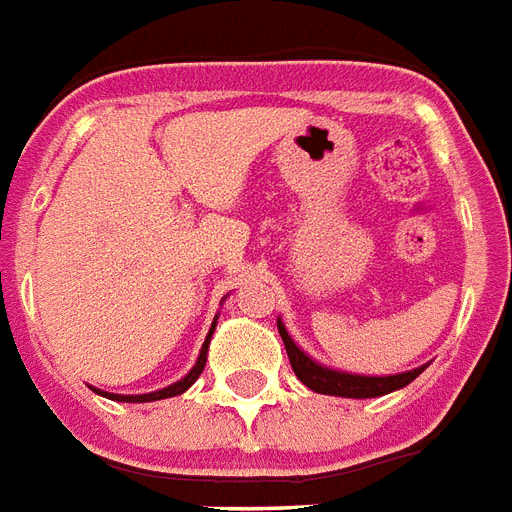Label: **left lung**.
I'll use <instances>...</instances> for the list:
<instances>
[{"label":"left lung","instance_id":"1","mask_svg":"<svg viewBox=\"0 0 512 512\" xmlns=\"http://www.w3.org/2000/svg\"><path fill=\"white\" fill-rule=\"evenodd\" d=\"M277 330H280V338L285 343V351H288L290 367L296 372V378L304 383L306 388H312L317 394L327 396H346V399H372V396L391 394V391H399L407 383L418 378L423 367H415V370L399 372V375H383V378H372V375H351V372L330 370V367H322L320 362H314L309 354L298 349L293 338L288 335L282 320H277Z\"/></svg>","mask_w":512,"mask_h":512}]
</instances>
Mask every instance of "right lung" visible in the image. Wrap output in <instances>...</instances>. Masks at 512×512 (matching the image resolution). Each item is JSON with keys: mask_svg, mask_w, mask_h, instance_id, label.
<instances>
[{"mask_svg": "<svg viewBox=\"0 0 512 512\" xmlns=\"http://www.w3.org/2000/svg\"><path fill=\"white\" fill-rule=\"evenodd\" d=\"M216 320L219 317H214V325H211V330H208L206 335V343H203V349H200V357L198 362H195V367H192L190 372H187L185 378L177 380L174 386H166L161 388V391H153V394H132V396H124V394H108V391H100V388H94L100 396H108V399H113V402H158V399H169V396H179L185 394L187 388L195 383V380L200 378V372H203V367H206V354H208V343H211V335H214L216 330Z\"/></svg>", "mask_w": 512, "mask_h": 512, "instance_id": "1", "label": "right lung"}]
</instances>
